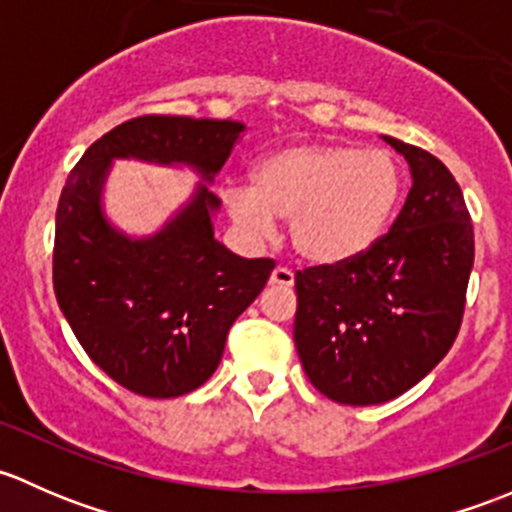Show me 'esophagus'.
<instances>
[{
    "instance_id": "34e87169",
    "label": "esophagus",
    "mask_w": 512,
    "mask_h": 512,
    "mask_svg": "<svg viewBox=\"0 0 512 512\" xmlns=\"http://www.w3.org/2000/svg\"><path fill=\"white\" fill-rule=\"evenodd\" d=\"M270 285H280V287H292L294 285V272L287 270V267H275L270 275Z\"/></svg>"
}]
</instances>
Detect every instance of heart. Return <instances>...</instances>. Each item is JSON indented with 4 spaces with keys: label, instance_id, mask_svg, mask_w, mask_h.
Masks as SVG:
<instances>
[{
    "label": "heart",
    "instance_id": "heart-1",
    "mask_svg": "<svg viewBox=\"0 0 512 512\" xmlns=\"http://www.w3.org/2000/svg\"><path fill=\"white\" fill-rule=\"evenodd\" d=\"M404 173L394 153L344 143H302L252 168V185L223 190L242 230L270 237L289 218V242L302 260L332 267L369 252L399 208Z\"/></svg>",
    "mask_w": 512,
    "mask_h": 512
}]
</instances>
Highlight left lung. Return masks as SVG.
Listing matches in <instances>:
<instances>
[{
  "instance_id": "obj_1",
  "label": "left lung",
  "mask_w": 512,
  "mask_h": 512,
  "mask_svg": "<svg viewBox=\"0 0 512 512\" xmlns=\"http://www.w3.org/2000/svg\"><path fill=\"white\" fill-rule=\"evenodd\" d=\"M411 170L391 230L352 262L297 272L294 347L327 399L374 406L416 386L456 342L473 270V225L451 170L384 136Z\"/></svg>"
}]
</instances>
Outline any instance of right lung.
Returning <instances> with one entry per match:
<instances>
[{"mask_svg": "<svg viewBox=\"0 0 512 512\" xmlns=\"http://www.w3.org/2000/svg\"><path fill=\"white\" fill-rule=\"evenodd\" d=\"M242 133L240 121L133 118L98 138L61 190L56 299L94 364L133 394L175 399L203 386L230 327L275 270L215 240L220 200L210 185ZM113 159L188 167L201 183L156 233L128 236L102 208Z\"/></svg>", "mask_w": 512, "mask_h": 512, "instance_id": "right-lung-1", "label": "right lung"}]
</instances>
